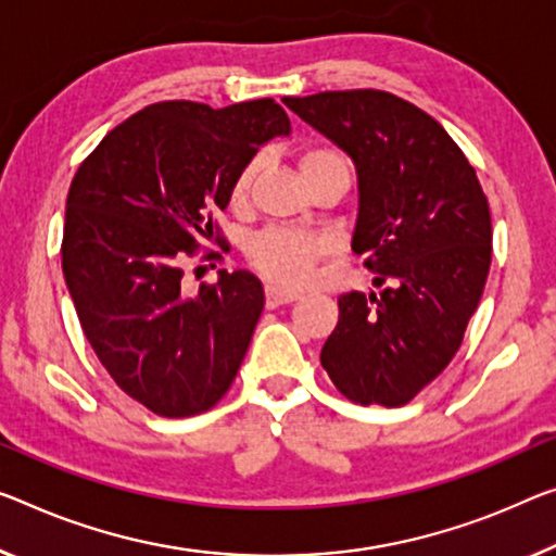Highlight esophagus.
<instances>
[{
    "label": "esophagus",
    "mask_w": 556,
    "mask_h": 556,
    "mask_svg": "<svg viewBox=\"0 0 556 556\" xmlns=\"http://www.w3.org/2000/svg\"><path fill=\"white\" fill-rule=\"evenodd\" d=\"M301 298V293H295V290H283L278 286H266V305L268 307H278V305H286V303H293Z\"/></svg>",
    "instance_id": "obj_1"
}]
</instances>
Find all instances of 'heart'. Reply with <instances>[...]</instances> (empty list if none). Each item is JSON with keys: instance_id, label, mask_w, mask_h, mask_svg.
I'll use <instances>...</instances> for the list:
<instances>
[{"instance_id": "heart-1", "label": "heart", "mask_w": 556, "mask_h": 556, "mask_svg": "<svg viewBox=\"0 0 556 556\" xmlns=\"http://www.w3.org/2000/svg\"><path fill=\"white\" fill-rule=\"evenodd\" d=\"M261 161L251 159L241 170H238L233 189H230V201L241 206L249 199L253 178L258 176ZM326 168H348V161L340 151L330 147H315L307 149L301 156V170L303 178L318 174ZM323 255V243L318 238L298 233V230L286 228H268L263 233L253 236L249 243V258L255 268H261L273 283L280 286H298L303 283L307 270L313 263Z\"/></svg>"}]
</instances>
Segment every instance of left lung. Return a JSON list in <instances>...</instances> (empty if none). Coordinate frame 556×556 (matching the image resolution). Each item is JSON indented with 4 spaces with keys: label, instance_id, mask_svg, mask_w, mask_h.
<instances>
[{
    "label": "left lung",
    "instance_id": "left-lung-1",
    "mask_svg": "<svg viewBox=\"0 0 556 556\" xmlns=\"http://www.w3.org/2000/svg\"><path fill=\"white\" fill-rule=\"evenodd\" d=\"M357 174L353 251L380 293H343L320 363L348 400L400 407L445 370L492 261L490 206L475 168L430 114L388 91L288 97Z\"/></svg>",
    "mask_w": 556,
    "mask_h": 556
}]
</instances>
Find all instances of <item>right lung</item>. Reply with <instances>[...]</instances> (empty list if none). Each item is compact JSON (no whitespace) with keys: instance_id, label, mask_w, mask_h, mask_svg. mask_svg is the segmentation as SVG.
<instances>
[{"instance_id":"1","label":"right lung","mask_w":556,"mask_h":556,"mask_svg":"<svg viewBox=\"0 0 556 556\" xmlns=\"http://www.w3.org/2000/svg\"><path fill=\"white\" fill-rule=\"evenodd\" d=\"M290 134L273 99L226 109L161 101L111 129L66 195L62 270L106 372L161 417L226 395L263 313L261 280L218 270L191 290L184 263L213 238L233 181L263 143Z\"/></svg>"}]
</instances>
